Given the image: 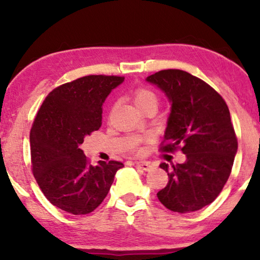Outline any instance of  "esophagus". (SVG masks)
I'll return each mask as SVG.
<instances>
[{"label":"esophagus","instance_id":"obj_1","mask_svg":"<svg viewBox=\"0 0 260 260\" xmlns=\"http://www.w3.org/2000/svg\"><path fill=\"white\" fill-rule=\"evenodd\" d=\"M134 165H135V167H136V168H140L142 170H145V172L150 170L151 167H152L150 162H135Z\"/></svg>","mask_w":260,"mask_h":260}]
</instances>
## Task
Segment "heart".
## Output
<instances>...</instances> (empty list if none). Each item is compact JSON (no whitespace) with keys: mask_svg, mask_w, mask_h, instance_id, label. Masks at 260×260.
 <instances>
[{"mask_svg":"<svg viewBox=\"0 0 260 260\" xmlns=\"http://www.w3.org/2000/svg\"><path fill=\"white\" fill-rule=\"evenodd\" d=\"M134 101L140 109L143 108V106H145V105H149V104L157 105V95H156L151 90L141 87V88H137V90H135ZM138 151L143 152V149H140Z\"/></svg>","mask_w":260,"mask_h":260,"instance_id":"b5f03b06","label":"heart"}]
</instances>
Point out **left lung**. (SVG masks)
Masks as SVG:
<instances>
[{
  "label": "left lung",
  "mask_w": 260,
  "mask_h": 260,
  "mask_svg": "<svg viewBox=\"0 0 260 260\" xmlns=\"http://www.w3.org/2000/svg\"><path fill=\"white\" fill-rule=\"evenodd\" d=\"M172 103L159 150H181L186 162L159 167L168 183L157 193L170 211L190 213L212 204L232 170L238 140L223 98L200 78L181 70H163L147 78Z\"/></svg>",
  "instance_id": "1"
}]
</instances>
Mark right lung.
<instances>
[{
  "label": "right lung",
  "mask_w": 260,
  "mask_h": 260,
  "mask_svg": "<svg viewBox=\"0 0 260 260\" xmlns=\"http://www.w3.org/2000/svg\"><path fill=\"white\" fill-rule=\"evenodd\" d=\"M124 77L86 76L49 92L30 129L31 170L47 200L74 215L102 204L113 182L118 161L92 166L80 149L84 138L102 126L103 103Z\"/></svg>",
  "instance_id": "right-lung-1"
}]
</instances>
